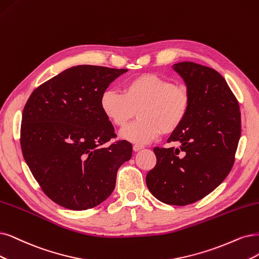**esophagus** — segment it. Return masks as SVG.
<instances>
[{
    "label": "esophagus",
    "mask_w": 259,
    "mask_h": 259,
    "mask_svg": "<svg viewBox=\"0 0 259 259\" xmlns=\"http://www.w3.org/2000/svg\"><path fill=\"white\" fill-rule=\"evenodd\" d=\"M142 148H144V146L140 145V144H135V145H133V150H135V151H139V150H141Z\"/></svg>",
    "instance_id": "obj_1"
}]
</instances>
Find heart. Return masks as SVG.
<instances>
[{"instance_id": "b5f03b06", "label": "heart", "mask_w": 259, "mask_h": 259, "mask_svg": "<svg viewBox=\"0 0 259 259\" xmlns=\"http://www.w3.org/2000/svg\"><path fill=\"white\" fill-rule=\"evenodd\" d=\"M100 107L115 127L122 128L136 116L139 119L120 131V136L139 144L156 140L161 132L176 131L188 116L191 96L185 85L155 73H143L128 80L122 94L104 91Z\"/></svg>"}]
</instances>
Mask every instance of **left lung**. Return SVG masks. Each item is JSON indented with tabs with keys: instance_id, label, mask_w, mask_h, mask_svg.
<instances>
[{
	"instance_id": "1",
	"label": "left lung",
	"mask_w": 259,
	"mask_h": 259,
	"mask_svg": "<svg viewBox=\"0 0 259 259\" xmlns=\"http://www.w3.org/2000/svg\"><path fill=\"white\" fill-rule=\"evenodd\" d=\"M174 69L186 82L191 107L167 140L179 147L154 148L157 163L146 185L162 203L186 206L212 192L229 174L241 136V114L217 70L192 62L175 64Z\"/></svg>"
}]
</instances>
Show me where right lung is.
I'll list each match as a JSON object with an SVG mask.
<instances>
[{
  "label": "right lung",
  "instance_id": "right-lung-1",
  "mask_svg": "<svg viewBox=\"0 0 259 259\" xmlns=\"http://www.w3.org/2000/svg\"><path fill=\"white\" fill-rule=\"evenodd\" d=\"M127 69L80 65L38 86L22 112L23 158L44 193L57 205L86 210L107 199L131 143L116 138L100 107L102 93Z\"/></svg>",
  "mask_w": 259,
  "mask_h": 259
}]
</instances>
